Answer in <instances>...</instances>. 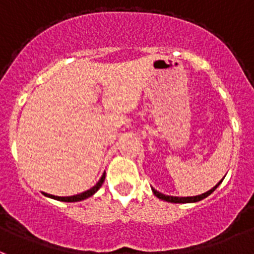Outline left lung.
<instances>
[{
	"instance_id": "1",
	"label": "left lung",
	"mask_w": 254,
	"mask_h": 254,
	"mask_svg": "<svg viewBox=\"0 0 254 254\" xmlns=\"http://www.w3.org/2000/svg\"><path fill=\"white\" fill-rule=\"evenodd\" d=\"M222 182V181H221ZM218 185H216V186L213 187L212 190H209V191H206L205 193H201V195H197V196H189V197H177V196H165L163 195V193H160L159 191H156L155 189H152L153 193H155V196H157L159 199L161 200H165V201H169V203H195V201H200V200H203L205 199L206 196H209L210 193L214 191V190L217 189V187L219 186V183Z\"/></svg>"
}]
</instances>
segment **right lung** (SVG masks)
<instances>
[{"instance_id":"add662e5","label":"right lung","mask_w":254,"mask_h":254,"mask_svg":"<svg viewBox=\"0 0 254 254\" xmlns=\"http://www.w3.org/2000/svg\"><path fill=\"white\" fill-rule=\"evenodd\" d=\"M104 178H106V174H103V176H102V178L99 180V182H98L94 187H91L90 190H87V191H85V192H82V193H78V195L65 196V197L64 196H54V195H50V193H45V192H44V195L49 196V197H51V199L59 200V201H69V203H72V201H80V200H84V199H86V197H90L91 195H94L98 190L101 189L102 185H103Z\"/></svg>"}]
</instances>
